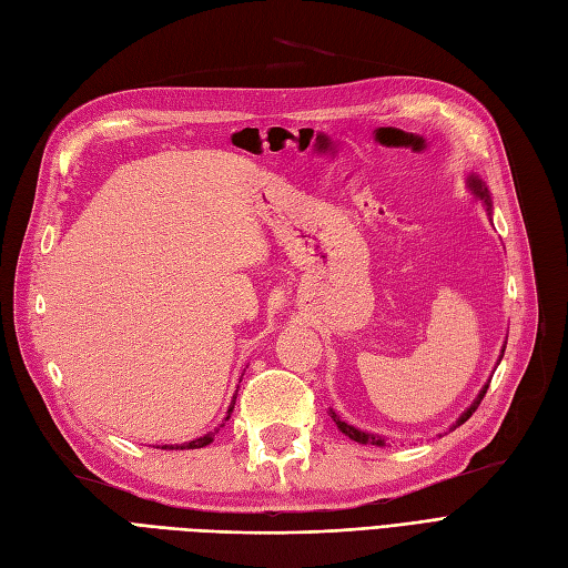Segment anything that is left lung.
I'll use <instances>...</instances> for the list:
<instances>
[{
	"label": "left lung",
	"instance_id": "8db88e82",
	"mask_svg": "<svg viewBox=\"0 0 568 568\" xmlns=\"http://www.w3.org/2000/svg\"><path fill=\"white\" fill-rule=\"evenodd\" d=\"M467 186H469V191H471V195L474 197H481V203L486 205V210L490 212V193H488V186H486V181H481L477 174H469L467 176ZM505 352V349H503ZM503 358V356H500ZM486 389H488V382L484 384V389L479 392V396L474 398V404L457 417V423L453 425V429L455 427H460L463 423H467V419L471 417V413L479 408V404H481V398L486 396ZM331 417L335 419V425L339 427V432L344 434V436H349V438H354V442H358V444H371V446H384V438L382 436H377V434H368V432H361V429H356L354 425H349V423H344V419H339V415L335 413V410H331Z\"/></svg>",
	"mask_w": 568,
	"mask_h": 568
}]
</instances>
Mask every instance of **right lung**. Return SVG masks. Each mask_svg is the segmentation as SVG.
Masks as SVG:
<instances>
[{
  "label": "right lung",
  "instance_id": "1",
  "mask_svg": "<svg viewBox=\"0 0 568 568\" xmlns=\"http://www.w3.org/2000/svg\"><path fill=\"white\" fill-rule=\"evenodd\" d=\"M233 406H235V396H233V404L229 406V413H226V417H224V423L226 419L231 417V413H233ZM214 434H216V429L214 432H210V434H205V436H200V438H195V442H189V444H184V446H162V448H203V446H210L212 442H214Z\"/></svg>",
  "mask_w": 568,
  "mask_h": 568
}]
</instances>
